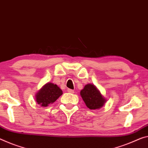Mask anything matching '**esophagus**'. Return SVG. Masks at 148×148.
Returning <instances> with one entry per match:
<instances>
[{"label": "esophagus", "mask_w": 148, "mask_h": 148, "mask_svg": "<svg viewBox=\"0 0 148 148\" xmlns=\"http://www.w3.org/2000/svg\"><path fill=\"white\" fill-rule=\"evenodd\" d=\"M67 92H69V93H72V94H73L74 93V90H72V89H67Z\"/></svg>", "instance_id": "esophagus-1"}]
</instances>
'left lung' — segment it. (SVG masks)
Segmentation results:
<instances>
[{
	"label": "left lung",
	"mask_w": 148,
	"mask_h": 148,
	"mask_svg": "<svg viewBox=\"0 0 148 148\" xmlns=\"http://www.w3.org/2000/svg\"><path fill=\"white\" fill-rule=\"evenodd\" d=\"M80 95L86 106L90 110L101 108L106 100L99 90L92 84H87L80 92Z\"/></svg>",
	"instance_id": "8db88e82"
}]
</instances>
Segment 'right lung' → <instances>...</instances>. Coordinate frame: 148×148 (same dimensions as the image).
<instances>
[{
    "mask_svg": "<svg viewBox=\"0 0 148 148\" xmlns=\"http://www.w3.org/2000/svg\"><path fill=\"white\" fill-rule=\"evenodd\" d=\"M63 94L62 90L56 84L47 83L36 95V101L42 106L54 103Z\"/></svg>",
    "mask_w": 148,
    "mask_h": 148,
    "instance_id": "add662e5",
    "label": "right lung"
}]
</instances>
